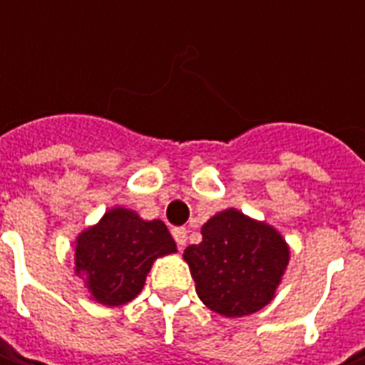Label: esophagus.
<instances>
[{"label": "esophagus", "instance_id": "1", "mask_svg": "<svg viewBox=\"0 0 365 365\" xmlns=\"http://www.w3.org/2000/svg\"><path fill=\"white\" fill-rule=\"evenodd\" d=\"M173 237H175L178 250H182L185 244H187V230H185V227H175V230H173Z\"/></svg>", "mask_w": 365, "mask_h": 365}]
</instances>
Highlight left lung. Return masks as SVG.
Instances as JSON below:
<instances>
[{
	"label": "left lung",
	"mask_w": 365,
	"mask_h": 365,
	"mask_svg": "<svg viewBox=\"0 0 365 365\" xmlns=\"http://www.w3.org/2000/svg\"><path fill=\"white\" fill-rule=\"evenodd\" d=\"M203 242L185 259L199 299L219 315H252L272 301L288 264L284 240L266 223L230 209L203 225Z\"/></svg>",
	"instance_id": "1"
}]
</instances>
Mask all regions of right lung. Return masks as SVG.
<instances>
[{"label": "right lung", "instance_id": "1", "mask_svg": "<svg viewBox=\"0 0 365 365\" xmlns=\"http://www.w3.org/2000/svg\"><path fill=\"white\" fill-rule=\"evenodd\" d=\"M173 252L175 240L160 219L144 221L118 207L78 235L75 264L95 301L118 307L142 290L152 262Z\"/></svg>", "mask_w": 365, "mask_h": 365}]
</instances>
